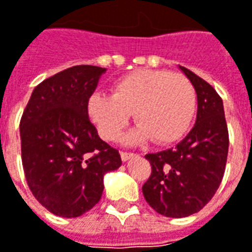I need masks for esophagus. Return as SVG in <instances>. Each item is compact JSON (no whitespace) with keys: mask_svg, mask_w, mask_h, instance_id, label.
Wrapping results in <instances>:
<instances>
[{"mask_svg":"<svg viewBox=\"0 0 252 252\" xmlns=\"http://www.w3.org/2000/svg\"><path fill=\"white\" fill-rule=\"evenodd\" d=\"M120 156H121V160H123V161H128V160L132 158L135 155H133V153H128V152H121Z\"/></svg>","mask_w":252,"mask_h":252,"instance_id":"34e87169","label":"esophagus"}]
</instances>
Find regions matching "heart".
<instances>
[{"mask_svg":"<svg viewBox=\"0 0 252 252\" xmlns=\"http://www.w3.org/2000/svg\"><path fill=\"white\" fill-rule=\"evenodd\" d=\"M197 109L194 87L182 74L142 68L116 80L112 95L95 92L87 112L104 140H116L133 113L138 126L126 136L128 143L153 139L169 145L189 131Z\"/></svg>","mask_w":252,"mask_h":252,"instance_id":"heart-1","label":"heart"}]
</instances>
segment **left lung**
Wrapping results in <instances>:
<instances>
[{
    "label": "left lung",
    "mask_w": 252,
    "mask_h": 252,
    "mask_svg": "<svg viewBox=\"0 0 252 252\" xmlns=\"http://www.w3.org/2000/svg\"><path fill=\"white\" fill-rule=\"evenodd\" d=\"M197 94V117L175 148L146 155L152 174L142 186L149 205L169 218L198 212L218 190L226 165L229 133L222 99L210 84L179 66Z\"/></svg>",
    "instance_id": "obj_1"
}]
</instances>
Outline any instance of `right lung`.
<instances>
[{
  "label": "right lung",
  "instance_id": "obj_1",
  "mask_svg": "<svg viewBox=\"0 0 252 252\" xmlns=\"http://www.w3.org/2000/svg\"><path fill=\"white\" fill-rule=\"evenodd\" d=\"M106 68L73 66L38 84L20 120L22 162L32 196L63 218L83 215L102 197L119 150L97 135L87 103Z\"/></svg>",
  "mask_w": 252,
  "mask_h": 252
}]
</instances>
